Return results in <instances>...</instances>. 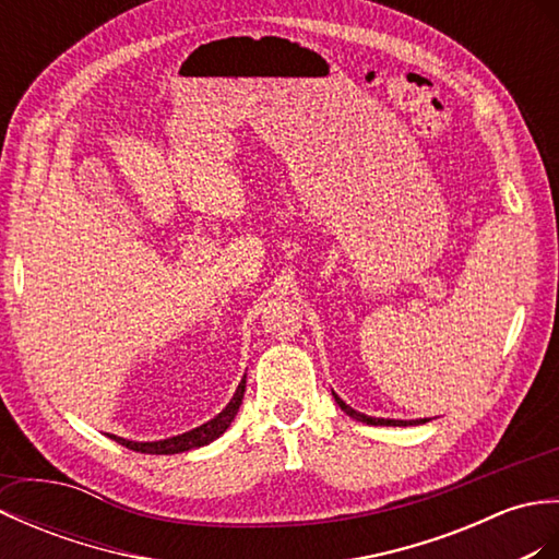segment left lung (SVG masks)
I'll return each mask as SVG.
<instances>
[{
    "mask_svg": "<svg viewBox=\"0 0 559 559\" xmlns=\"http://www.w3.org/2000/svg\"><path fill=\"white\" fill-rule=\"evenodd\" d=\"M334 394V392H332ZM334 402L340 404L342 412L346 416H352L356 420H361V424H368V426H414V424H426V418H416V420H394V418H373V416H366L361 412H356V408H352L349 404H344L337 394H334Z\"/></svg>",
    "mask_w": 559,
    "mask_h": 559,
    "instance_id": "obj_1",
    "label": "left lung"
}]
</instances>
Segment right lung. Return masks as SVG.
<instances>
[{"instance_id": "right-lung-1", "label": "right lung", "mask_w": 559, "mask_h": 559, "mask_svg": "<svg viewBox=\"0 0 559 559\" xmlns=\"http://www.w3.org/2000/svg\"><path fill=\"white\" fill-rule=\"evenodd\" d=\"M243 392H246V376L239 382L237 392H234L231 402L225 408H222V412L215 418H210L207 424L198 426L189 432H181V436L167 438V440H155V442H133V440L117 438V436H109V438L117 440L119 444H123V448H129L133 452H143V454H179V452L203 448V444H210L213 440H217L222 432H225L231 426V420H234V416H237L239 406H241Z\"/></svg>"}]
</instances>
